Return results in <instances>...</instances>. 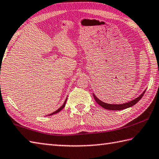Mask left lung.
I'll return each instance as SVG.
<instances>
[{"label": "left lung", "mask_w": 159, "mask_h": 159, "mask_svg": "<svg viewBox=\"0 0 159 159\" xmlns=\"http://www.w3.org/2000/svg\"><path fill=\"white\" fill-rule=\"evenodd\" d=\"M145 90L144 91L139 97H137L136 99L132 100V101H131V102H129L128 103H122V104H110V103H106L102 102V101L98 99V98L95 96L94 94H93V97L98 104L100 105L103 108L107 109V110H111V111H120V110H123V109H126V108H129V107H131V106L135 105V103H137L141 99V98L143 97V95L145 92Z\"/></svg>", "instance_id": "8db88e82"}]
</instances>
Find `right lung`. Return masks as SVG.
Listing matches in <instances>:
<instances>
[{"label":"right lung","mask_w":159,"mask_h":159,"mask_svg":"<svg viewBox=\"0 0 159 159\" xmlns=\"http://www.w3.org/2000/svg\"><path fill=\"white\" fill-rule=\"evenodd\" d=\"M67 99H66V100L65 101L64 103H63V105L61 106V107H60V108H59L58 109H57L56 111H55V112H52V113H51L50 115H53V114H56V113H57V112H59L60 111H61V110H62V109L63 108H64L65 106V104H66V102H67Z\"/></svg>","instance_id":"add662e5"}]
</instances>
